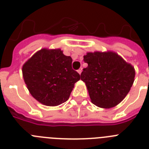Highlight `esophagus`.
Here are the masks:
<instances>
[{
	"label": "esophagus",
	"mask_w": 149,
	"mask_h": 149,
	"mask_svg": "<svg viewBox=\"0 0 149 149\" xmlns=\"http://www.w3.org/2000/svg\"><path fill=\"white\" fill-rule=\"evenodd\" d=\"M77 72H78V73L80 74H81V72H82V68H79L78 70H77Z\"/></svg>",
	"instance_id": "esophagus-1"
}]
</instances>
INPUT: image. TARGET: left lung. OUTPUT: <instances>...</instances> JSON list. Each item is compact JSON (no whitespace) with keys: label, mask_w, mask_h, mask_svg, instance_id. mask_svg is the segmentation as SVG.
Masks as SVG:
<instances>
[{"label":"left lung","mask_w":149,"mask_h":149,"mask_svg":"<svg viewBox=\"0 0 149 149\" xmlns=\"http://www.w3.org/2000/svg\"><path fill=\"white\" fill-rule=\"evenodd\" d=\"M88 64L81 74L86 84L92 103L102 108H111L125 98L134 81L135 70L115 52L86 54Z\"/></svg>","instance_id":"8db88e82"}]
</instances>
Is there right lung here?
<instances>
[{"mask_svg":"<svg viewBox=\"0 0 149 149\" xmlns=\"http://www.w3.org/2000/svg\"><path fill=\"white\" fill-rule=\"evenodd\" d=\"M72 59L60 49L37 51L22 67L30 94L46 106H57L68 99L81 76L72 67Z\"/></svg>","mask_w":149,"mask_h":149,"instance_id":"obj_1","label":"right lung"}]
</instances>
